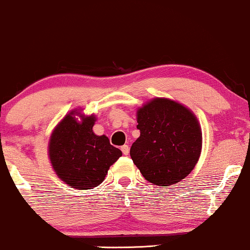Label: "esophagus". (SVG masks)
Here are the masks:
<instances>
[{
	"instance_id": "obj_1",
	"label": "esophagus",
	"mask_w": 250,
	"mask_h": 250,
	"mask_svg": "<svg viewBox=\"0 0 250 250\" xmlns=\"http://www.w3.org/2000/svg\"><path fill=\"white\" fill-rule=\"evenodd\" d=\"M122 152L124 155H127L130 153V147H128V145H123L122 146Z\"/></svg>"
}]
</instances>
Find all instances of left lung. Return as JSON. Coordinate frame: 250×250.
Instances as JSON below:
<instances>
[{
    "instance_id": "obj_1",
    "label": "left lung",
    "mask_w": 250,
    "mask_h": 250,
    "mask_svg": "<svg viewBox=\"0 0 250 250\" xmlns=\"http://www.w3.org/2000/svg\"><path fill=\"white\" fill-rule=\"evenodd\" d=\"M140 137L131 158L146 180L158 186L178 184L194 168L202 147L194 113L178 102L154 98L137 111Z\"/></svg>"
}]
</instances>
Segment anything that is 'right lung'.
Wrapping results in <instances>:
<instances>
[{
    "mask_svg": "<svg viewBox=\"0 0 250 250\" xmlns=\"http://www.w3.org/2000/svg\"><path fill=\"white\" fill-rule=\"evenodd\" d=\"M95 122V114L85 117L73 110L50 136L48 151L52 168L72 188L91 189L99 186L110 166L122 157V151L111 145L106 136L93 133Z\"/></svg>",
    "mask_w": 250,
    "mask_h": 250,
    "instance_id": "1",
    "label": "right lung"
}]
</instances>
